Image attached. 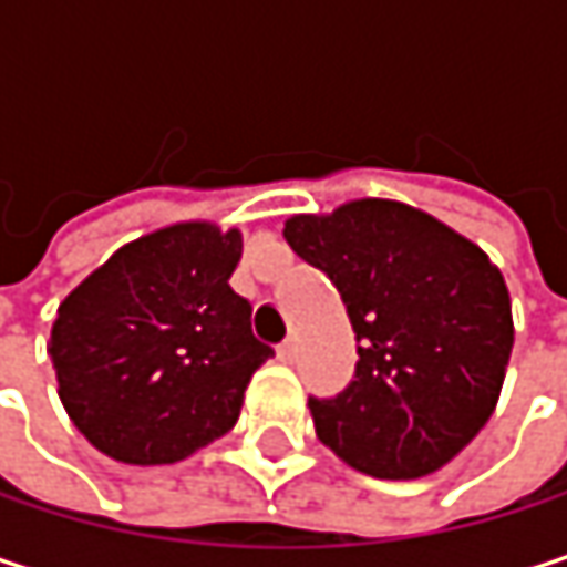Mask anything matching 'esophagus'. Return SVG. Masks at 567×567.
<instances>
[{"label":"esophagus","mask_w":567,"mask_h":567,"mask_svg":"<svg viewBox=\"0 0 567 567\" xmlns=\"http://www.w3.org/2000/svg\"><path fill=\"white\" fill-rule=\"evenodd\" d=\"M295 358H298V344H295V341L288 338V341H282V344H279V361L291 364Z\"/></svg>","instance_id":"obj_1"}]
</instances>
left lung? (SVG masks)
<instances>
[{"instance_id": "obj_1", "label": "left lung", "mask_w": 567, "mask_h": 567, "mask_svg": "<svg viewBox=\"0 0 567 567\" xmlns=\"http://www.w3.org/2000/svg\"><path fill=\"white\" fill-rule=\"evenodd\" d=\"M288 246L321 269L354 324V381L308 396L318 440L378 480L450 463L493 416L512 354V305L489 256L391 199L291 216Z\"/></svg>"}]
</instances>
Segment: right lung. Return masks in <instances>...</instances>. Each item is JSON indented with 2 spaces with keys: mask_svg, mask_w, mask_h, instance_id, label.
<instances>
[{
  "mask_svg": "<svg viewBox=\"0 0 567 567\" xmlns=\"http://www.w3.org/2000/svg\"><path fill=\"white\" fill-rule=\"evenodd\" d=\"M236 229L179 223L117 249L58 308V396L101 453L176 463L229 433L243 394L276 351L229 288Z\"/></svg>",
  "mask_w": 567,
  "mask_h": 567,
  "instance_id": "add662e5",
  "label": "right lung"
}]
</instances>
